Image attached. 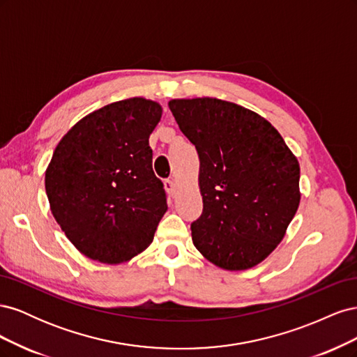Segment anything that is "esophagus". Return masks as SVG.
Segmentation results:
<instances>
[{
  "instance_id": "esophagus-1",
  "label": "esophagus",
  "mask_w": 357,
  "mask_h": 357,
  "mask_svg": "<svg viewBox=\"0 0 357 357\" xmlns=\"http://www.w3.org/2000/svg\"><path fill=\"white\" fill-rule=\"evenodd\" d=\"M165 189H167V192H168V195H169V197L174 198V197L177 195V185H176L174 181L167 180V181H165Z\"/></svg>"
}]
</instances>
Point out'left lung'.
<instances>
[{
    "label": "left lung",
    "instance_id": "8db88e82",
    "mask_svg": "<svg viewBox=\"0 0 357 357\" xmlns=\"http://www.w3.org/2000/svg\"><path fill=\"white\" fill-rule=\"evenodd\" d=\"M199 156L197 250L226 271L253 268L284 238L301 202L299 162L265 117L219 98L168 102Z\"/></svg>",
    "mask_w": 357,
    "mask_h": 357
}]
</instances>
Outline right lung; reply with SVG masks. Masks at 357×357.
Instances as JSON below:
<instances>
[{
	"label": "right lung",
	"mask_w": 357,
	"mask_h": 357,
	"mask_svg": "<svg viewBox=\"0 0 357 357\" xmlns=\"http://www.w3.org/2000/svg\"><path fill=\"white\" fill-rule=\"evenodd\" d=\"M160 117L162 105L143 96L107 104L82 117L53 152L45 177L50 211L96 262L143 253L168 210L149 146Z\"/></svg>",
	"instance_id": "add662e5"
}]
</instances>
